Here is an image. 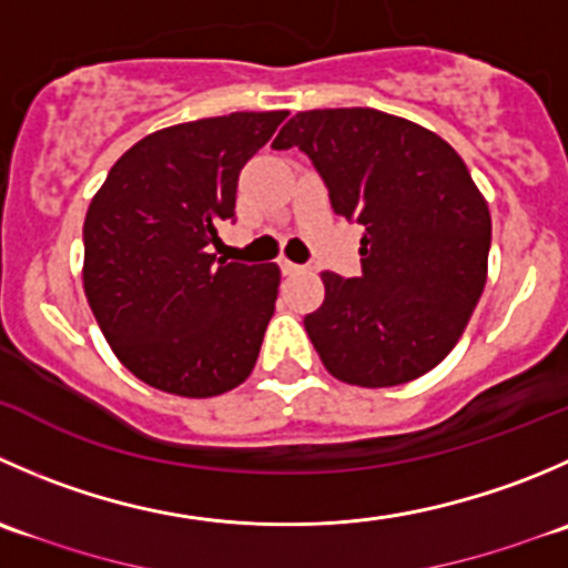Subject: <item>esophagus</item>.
<instances>
[{"label": "esophagus", "mask_w": 568, "mask_h": 568, "mask_svg": "<svg viewBox=\"0 0 568 568\" xmlns=\"http://www.w3.org/2000/svg\"><path fill=\"white\" fill-rule=\"evenodd\" d=\"M280 272L283 274H300V272H305V266H300V263H291V261H280Z\"/></svg>", "instance_id": "1"}]
</instances>
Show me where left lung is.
Listing matches in <instances>:
<instances>
[{
	"label": "left lung",
	"mask_w": 568,
	"mask_h": 568,
	"mask_svg": "<svg viewBox=\"0 0 568 568\" xmlns=\"http://www.w3.org/2000/svg\"><path fill=\"white\" fill-rule=\"evenodd\" d=\"M272 146L305 152L333 211L363 224L361 274L324 272V305L305 316L327 372L388 388L438 366L486 288L491 250V213L458 152L374 108L296 113Z\"/></svg>",
	"instance_id": "obj_1"
}]
</instances>
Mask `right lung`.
<instances>
[{
  "instance_id": "obj_1",
  "label": "right lung",
  "mask_w": 568,
  "mask_h": 568,
  "mask_svg": "<svg viewBox=\"0 0 568 568\" xmlns=\"http://www.w3.org/2000/svg\"><path fill=\"white\" fill-rule=\"evenodd\" d=\"M285 110L166 126L115 161L82 224L88 305L115 357L152 388L216 396L250 377L274 313L277 263L216 257L239 174Z\"/></svg>"
}]
</instances>
